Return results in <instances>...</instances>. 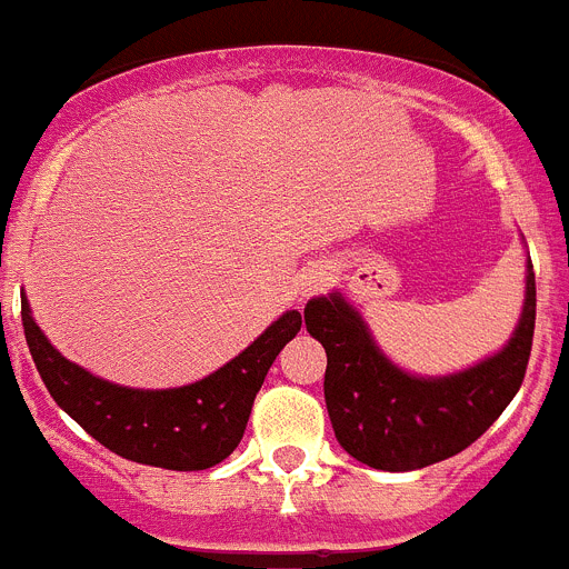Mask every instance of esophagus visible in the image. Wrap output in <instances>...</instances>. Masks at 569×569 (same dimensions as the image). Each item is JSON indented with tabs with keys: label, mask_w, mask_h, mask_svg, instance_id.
Instances as JSON below:
<instances>
[{
	"label": "esophagus",
	"mask_w": 569,
	"mask_h": 569,
	"mask_svg": "<svg viewBox=\"0 0 569 569\" xmlns=\"http://www.w3.org/2000/svg\"><path fill=\"white\" fill-rule=\"evenodd\" d=\"M326 283V272H322V269H309V272L303 274V278H300V286H297V295H300V300H303V297H309L311 291H317L320 289V286Z\"/></svg>",
	"instance_id": "1"
}]
</instances>
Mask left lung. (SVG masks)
Returning <instances> with one entry per match:
<instances>
[{
  "label": "left lung",
  "instance_id": "obj_1",
  "mask_svg": "<svg viewBox=\"0 0 569 569\" xmlns=\"http://www.w3.org/2000/svg\"><path fill=\"white\" fill-rule=\"evenodd\" d=\"M306 329L329 357L322 391L337 442L368 468H428L473 445L521 388L536 329L533 263L527 260L525 306L508 346L448 377L393 366L340 291L306 303Z\"/></svg>",
  "mask_w": 569,
  "mask_h": 569
}]
</instances>
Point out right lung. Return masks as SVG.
Listing matches in <instances>:
<instances>
[{
  "label": "right lung",
  "mask_w": 569,
  "mask_h": 569,
  "mask_svg": "<svg viewBox=\"0 0 569 569\" xmlns=\"http://www.w3.org/2000/svg\"><path fill=\"white\" fill-rule=\"evenodd\" d=\"M22 326L39 377L64 413L96 442L130 462L167 470H207L238 448L252 402L303 315L286 311L249 348L214 373L181 388L144 391L93 377L61 357L22 297Z\"/></svg>",
  "instance_id": "add662e5"
}]
</instances>
